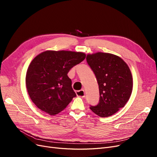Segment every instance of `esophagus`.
<instances>
[{"mask_svg": "<svg viewBox=\"0 0 157 157\" xmlns=\"http://www.w3.org/2000/svg\"><path fill=\"white\" fill-rule=\"evenodd\" d=\"M76 94H77V96H79L80 98H84V96H85V93H84V90H78V91L76 92Z\"/></svg>", "mask_w": 157, "mask_h": 157, "instance_id": "34e87169", "label": "esophagus"}]
</instances>
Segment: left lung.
Listing matches in <instances>:
<instances>
[{"mask_svg": "<svg viewBox=\"0 0 157 157\" xmlns=\"http://www.w3.org/2000/svg\"><path fill=\"white\" fill-rule=\"evenodd\" d=\"M86 61L97 78L100 96L98 105L90 109L101 117H110L130 98L133 79L130 68L120 57L109 53L88 54Z\"/></svg>", "mask_w": 157, "mask_h": 157, "instance_id": "8db88e82", "label": "left lung"}]
</instances>
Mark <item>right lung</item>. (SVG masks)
Listing matches in <instances>:
<instances>
[{
	"label": "right lung",
	"instance_id": "obj_1",
	"mask_svg": "<svg viewBox=\"0 0 157 157\" xmlns=\"http://www.w3.org/2000/svg\"><path fill=\"white\" fill-rule=\"evenodd\" d=\"M85 58L82 52L47 50L33 59L25 83L29 97L38 108L55 115L69 105L77 95L67 73Z\"/></svg>",
	"mask_w": 157,
	"mask_h": 157
}]
</instances>
